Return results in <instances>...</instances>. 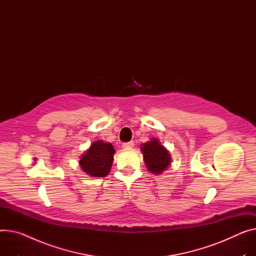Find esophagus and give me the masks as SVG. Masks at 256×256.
I'll list each match as a JSON object with an SVG mask.
<instances>
[{"label":"esophagus","mask_w":256,"mask_h":256,"mask_svg":"<svg viewBox=\"0 0 256 256\" xmlns=\"http://www.w3.org/2000/svg\"><path fill=\"white\" fill-rule=\"evenodd\" d=\"M122 146H123V148H132L133 146H134V142H124L123 144H122Z\"/></svg>","instance_id":"obj_1"}]
</instances>
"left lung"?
Returning a JSON list of instances; mask_svg holds the SVG:
<instances>
[{
    "label": "left lung",
    "mask_w": 256,
    "mask_h": 256,
    "mask_svg": "<svg viewBox=\"0 0 256 256\" xmlns=\"http://www.w3.org/2000/svg\"><path fill=\"white\" fill-rule=\"evenodd\" d=\"M144 160L146 168L154 174L163 173L171 164L169 152L154 137L150 142L142 146Z\"/></svg>",
    "instance_id": "8db88e82"
}]
</instances>
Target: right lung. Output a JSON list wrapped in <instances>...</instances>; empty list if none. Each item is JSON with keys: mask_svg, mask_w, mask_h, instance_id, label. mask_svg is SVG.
Here are the masks:
<instances>
[{"mask_svg": "<svg viewBox=\"0 0 256 256\" xmlns=\"http://www.w3.org/2000/svg\"><path fill=\"white\" fill-rule=\"evenodd\" d=\"M114 148L110 142H94L89 150L81 156L80 166L84 172L93 178H106L110 173Z\"/></svg>", "mask_w": 256, "mask_h": 256, "instance_id": "right-lung-1", "label": "right lung"}]
</instances>
